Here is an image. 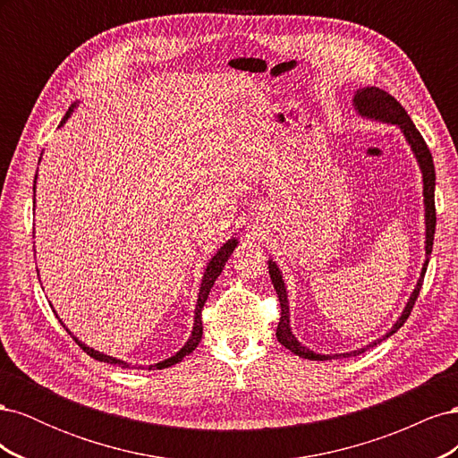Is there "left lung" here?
<instances>
[{"mask_svg":"<svg viewBox=\"0 0 458 458\" xmlns=\"http://www.w3.org/2000/svg\"><path fill=\"white\" fill-rule=\"evenodd\" d=\"M353 106L359 114L363 118H370L377 122H384V123H394V126H399V130L403 131L407 143L411 145V150L414 158H417L420 172H422V183H424V210H426V261L420 271V279L414 286L412 294L407 301V306L401 313V317L395 321V325L392 327L390 332H386V336H382L380 340L392 336L394 332H397L403 323L409 318L414 301H417L420 288H422V281L426 275V267L429 261V254H432V246H434V233H436V202H434V191H436V170H434V160H432V152H429L426 141L422 140L420 131L414 126L411 116L407 114V110L401 106L390 93H386L384 89L378 88H361L357 89L353 95ZM269 263V275H271V283L276 290V296H279L281 301V321L279 327H276V340H279L286 350H290L293 353L310 359V361H327V359H338V357H350V355H359L363 353L370 345H377L380 340L369 344L367 348L357 350V352H350V353H335V355H321L315 353L311 350H308L306 345H301L296 336L293 335V328H290V310H288V294H286V286L283 281L281 269L276 267V263L273 259L267 261Z\"/></svg>","mask_w":458,"mask_h":458,"instance_id":"8db88e82","label":"left lung"}]
</instances>
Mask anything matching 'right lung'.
Listing matches in <instances>:
<instances>
[{"instance_id": "1", "label": "right lung", "mask_w": 458, "mask_h": 458, "mask_svg": "<svg viewBox=\"0 0 458 458\" xmlns=\"http://www.w3.org/2000/svg\"><path fill=\"white\" fill-rule=\"evenodd\" d=\"M76 108V103L68 108V113L64 114V118L61 120V126L63 123L68 120V116L72 114V110ZM34 192H36V182H34ZM36 197V195H34ZM237 244H239V241L237 239H229L224 246L219 248L217 250V254L208 261V266H206V271H204V276H202V283H200V293H199V300H197V310H195V323H192V332H191V336H189V340H187V344L183 345L182 350H179L175 355H172V357H168V359H164V361H160V363H157V365H148V370L150 369H168V367H172V365H175V363H179V361H183V357L185 355H189V353H192L195 352V348L199 345V342H200V338H202V308H204V303H206V300H208V294H210V290H212V286H214V283H216V279L217 276L221 275V271H224V267H225V261L231 258V254H233V250L234 248H237ZM66 328V327H64ZM66 332L68 335H71L74 340H76V344L80 345L81 350H84L89 357H93V359H97V361H101V363H110V365H118V367H122V369H130V365L126 363V361H122V359H116V357H110V355H105V353H101V352H95L93 348H88V345L84 344V342H80L71 330L66 328Z\"/></svg>"}]
</instances>
